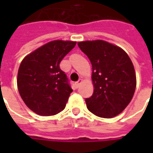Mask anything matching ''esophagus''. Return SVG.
Masks as SVG:
<instances>
[{
	"mask_svg": "<svg viewBox=\"0 0 153 153\" xmlns=\"http://www.w3.org/2000/svg\"><path fill=\"white\" fill-rule=\"evenodd\" d=\"M82 83V79H79L78 80V81H77L76 82V86H77V88H78V87L79 86V84L80 83Z\"/></svg>",
	"mask_w": 153,
	"mask_h": 153,
	"instance_id": "esophagus-1",
	"label": "esophagus"
}]
</instances>
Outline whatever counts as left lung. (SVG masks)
Segmentation results:
<instances>
[{
	"mask_svg": "<svg viewBox=\"0 0 153 153\" xmlns=\"http://www.w3.org/2000/svg\"><path fill=\"white\" fill-rule=\"evenodd\" d=\"M78 46L93 67L94 91L85 99L88 109L102 118L119 115L130 102L136 88L130 58L121 48L105 41L81 42Z\"/></svg>",
	"mask_w": 153,
	"mask_h": 153,
	"instance_id": "1",
	"label": "left lung"
}]
</instances>
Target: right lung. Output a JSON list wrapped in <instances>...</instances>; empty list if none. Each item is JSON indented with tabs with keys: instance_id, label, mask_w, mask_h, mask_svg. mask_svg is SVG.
Segmentation results:
<instances>
[{
	"instance_id": "add662e5",
	"label": "right lung",
	"mask_w": 153,
	"mask_h": 153,
	"mask_svg": "<svg viewBox=\"0 0 153 153\" xmlns=\"http://www.w3.org/2000/svg\"><path fill=\"white\" fill-rule=\"evenodd\" d=\"M75 44L52 41L22 60L17 79L19 93L28 108L38 115H54L65 109L73 89L60 63Z\"/></svg>"
}]
</instances>
